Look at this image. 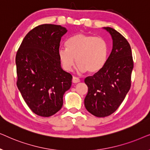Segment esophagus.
<instances>
[{"label": "esophagus", "mask_w": 150, "mask_h": 150, "mask_svg": "<svg viewBox=\"0 0 150 150\" xmlns=\"http://www.w3.org/2000/svg\"><path fill=\"white\" fill-rule=\"evenodd\" d=\"M79 82H80V79H79V78L75 77V76H74L72 78V83H79Z\"/></svg>", "instance_id": "esophagus-1"}]
</instances>
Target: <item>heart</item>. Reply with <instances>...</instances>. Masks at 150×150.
Segmentation results:
<instances>
[{
  "mask_svg": "<svg viewBox=\"0 0 150 150\" xmlns=\"http://www.w3.org/2000/svg\"><path fill=\"white\" fill-rule=\"evenodd\" d=\"M66 49L58 50L59 59L63 69L71 71L76 61L79 72L97 73L104 67L108 56V46L101 38L79 33L65 43ZM76 60H75V59Z\"/></svg>",
  "mask_w": 150,
  "mask_h": 150,
  "instance_id": "1",
  "label": "heart"
}]
</instances>
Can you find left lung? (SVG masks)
<instances>
[{
	"mask_svg": "<svg viewBox=\"0 0 150 150\" xmlns=\"http://www.w3.org/2000/svg\"><path fill=\"white\" fill-rule=\"evenodd\" d=\"M112 40V49L104 67L85 83L88 93L85 106L90 113L98 117L108 116L124 101L131 86L134 67L132 50L126 39L110 27H104Z\"/></svg>",
	"mask_w": 150,
	"mask_h": 150,
	"instance_id": "obj_1",
	"label": "left lung"
}]
</instances>
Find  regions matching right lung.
<instances>
[{
  "label": "right lung",
  "instance_id": "add662e5",
  "mask_svg": "<svg viewBox=\"0 0 150 150\" xmlns=\"http://www.w3.org/2000/svg\"><path fill=\"white\" fill-rule=\"evenodd\" d=\"M65 27L42 24L24 38L16 57L17 86L30 109L42 117L54 115L63 106L72 76L61 68L59 59Z\"/></svg>",
  "mask_w": 150,
  "mask_h": 150
}]
</instances>
